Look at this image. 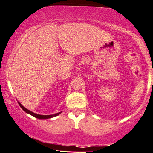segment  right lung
<instances>
[{"label": "right lung", "instance_id": "1", "mask_svg": "<svg viewBox=\"0 0 153 153\" xmlns=\"http://www.w3.org/2000/svg\"><path fill=\"white\" fill-rule=\"evenodd\" d=\"M18 104L21 107V108L22 109V110L25 111V112H27V114H31V116L37 118V119H40V120H46V119H50V118H53V117H56L57 115H59V114H60L61 112H58V113H56V114H50V115H42V114H36V113L31 112V111L27 110V108H25V107H24L21 104L20 102H18Z\"/></svg>", "mask_w": 153, "mask_h": 153}]
</instances>
